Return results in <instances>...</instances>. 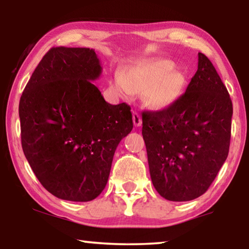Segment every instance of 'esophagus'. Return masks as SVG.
<instances>
[{
  "label": "esophagus",
  "instance_id": "1",
  "mask_svg": "<svg viewBox=\"0 0 249 249\" xmlns=\"http://www.w3.org/2000/svg\"><path fill=\"white\" fill-rule=\"evenodd\" d=\"M133 122H134L135 127H140V126H142V117L137 112H133Z\"/></svg>",
  "mask_w": 249,
  "mask_h": 249
}]
</instances>
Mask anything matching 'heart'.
I'll use <instances>...</instances> for the list:
<instances>
[{"mask_svg":"<svg viewBox=\"0 0 249 249\" xmlns=\"http://www.w3.org/2000/svg\"><path fill=\"white\" fill-rule=\"evenodd\" d=\"M188 86V75L176 68L168 59L144 62L128 69L124 74H116L115 91L121 94H142L147 107L165 109L175 104L183 95Z\"/></svg>","mask_w":249,"mask_h":249,"instance_id":"1","label":"heart"}]
</instances>
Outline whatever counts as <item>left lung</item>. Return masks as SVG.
<instances>
[{
	"label": "left lung",
	"mask_w": 249,
	"mask_h": 249,
	"mask_svg": "<svg viewBox=\"0 0 249 249\" xmlns=\"http://www.w3.org/2000/svg\"><path fill=\"white\" fill-rule=\"evenodd\" d=\"M185 93L170 107L142 112L150 178L166 200L206 192L229 155L233 104L212 62L199 53Z\"/></svg>",
	"instance_id": "1"
}]
</instances>
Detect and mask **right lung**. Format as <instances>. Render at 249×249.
Masks as SVG:
<instances>
[{
	"instance_id": "right-lung-1",
	"label": "right lung",
	"mask_w": 249,
	"mask_h": 249,
	"mask_svg": "<svg viewBox=\"0 0 249 249\" xmlns=\"http://www.w3.org/2000/svg\"><path fill=\"white\" fill-rule=\"evenodd\" d=\"M101 73L93 49L53 47L20 96L24 155L59 199H95L107 185L116 147L133 129L129 105L107 103L92 83Z\"/></svg>"
}]
</instances>
